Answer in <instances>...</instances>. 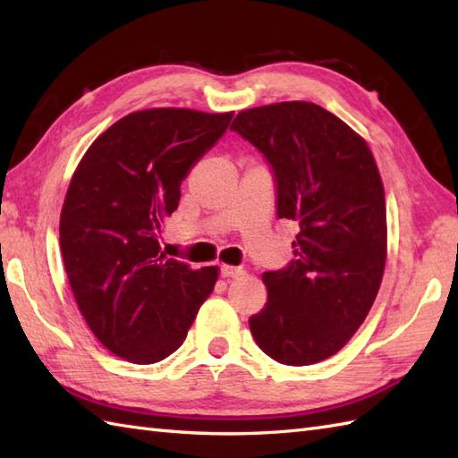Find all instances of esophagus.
Returning a JSON list of instances; mask_svg holds the SVG:
<instances>
[{"instance_id": "1", "label": "esophagus", "mask_w": 458, "mask_h": 458, "mask_svg": "<svg viewBox=\"0 0 458 458\" xmlns=\"http://www.w3.org/2000/svg\"><path fill=\"white\" fill-rule=\"evenodd\" d=\"M244 274V269L242 267H234V266H220V276L222 277H238V276H242Z\"/></svg>"}]
</instances>
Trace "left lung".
<instances>
[{
	"label": "left lung",
	"mask_w": 458,
	"mask_h": 458,
	"mask_svg": "<svg viewBox=\"0 0 458 458\" xmlns=\"http://www.w3.org/2000/svg\"><path fill=\"white\" fill-rule=\"evenodd\" d=\"M274 173L277 218L299 224L295 259L266 271L250 317L264 352L287 366L336 354L372 309L386 267V199L366 141L313 102L244 110L230 125Z\"/></svg>",
	"instance_id": "1"
}]
</instances>
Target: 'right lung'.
Here are the masks:
<instances>
[{"mask_svg": "<svg viewBox=\"0 0 458 458\" xmlns=\"http://www.w3.org/2000/svg\"><path fill=\"white\" fill-rule=\"evenodd\" d=\"M228 114L153 108L110 125L76 167L61 212V251L81 313L128 362L155 364L187 338L218 267L191 269L161 251L181 182L216 143Z\"/></svg>", "mask_w": 458, "mask_h": 458, "instance_id": "add662e5", "label": "right lung"}]
</instances>
